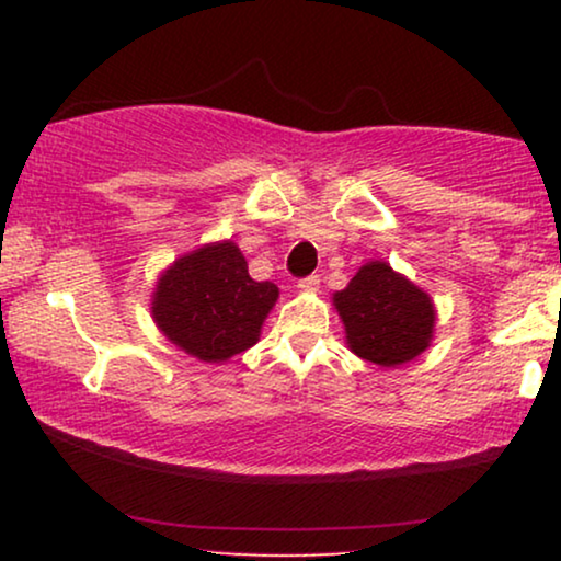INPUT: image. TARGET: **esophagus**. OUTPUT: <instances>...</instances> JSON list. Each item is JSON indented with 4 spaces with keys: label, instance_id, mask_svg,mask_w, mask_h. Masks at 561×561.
I'll use <instances>...</instances> for the list:
<instances>
[{
    "label": "esophagus",
    "instance_id": "34e87169",
    "mask_svg": "<svg viewBox=\"0 0 561 561\" xmlns=\"http://www.w3.org/2000/svg\"><path fill=\"white\" fill-rule=\"evenodd\" d=\"M319 283H321L319 275H306V278L298 280V288L309 290V294H311V290H319Z\"/></svg>",
    "mask_w": 561,
    "mask_h": 561
}]
</instances>
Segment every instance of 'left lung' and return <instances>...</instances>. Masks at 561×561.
Returning a JSON list of instances; mask_svg holds the SVG:
<instances>
[{
  "label": "left lung",
  "mask_w": 561,
  "mask_h": 561,
  "mask_svg": "<svg viewBox=\"0 0 561 561\" xmlns=\"http://www.w3.org/2000/svg\"><path fill=\"white\" fill-rule=\"evenodd\" d=\"M334 306L350 350L367 363L382 367L411 363L432 340L434 304L380 260L359 267L350 286L334 294Z\"/></svg>",
  "instance_id": "obj_1"
}]
</instances>
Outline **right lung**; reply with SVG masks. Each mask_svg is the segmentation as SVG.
<instances>
[{
  "label": "right lung",
  "instance_id": "right-lung-1",
  "mask_svg": "<svg viewBox=\"0 0 561 561\" xmlns=\"http://www.w3.org/2000/svg\"><path fill=\"white\" fill-rule=\"evenodd\" d=\"M278 298L271 280L250 278L234 242L206 244L175 260L158 280L152 317L173 344L204 363H225L257 342Z\"/></svg>",
  "mask_w": 561,
  "mask_h": 561
}]
</instances>
